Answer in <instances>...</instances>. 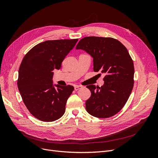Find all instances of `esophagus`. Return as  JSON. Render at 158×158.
<instances>
[{
    "mask_svg": "<svg viewBox=\"0 0 158 158\" xmlns=\"http://www.w3.org/2000/svg\"><path fill=\"white\" fill-rule=\"evenodd\" d=\"M81 88H82V86H81V85H75V86H74V89H75L76 91H77V90H78L79 89H80Z\"/></svg>",
    "mask_w": 158,
    "mask_h": 158,
    "instance_id": "obj_1",
    "label": "esophagus"
}]
</instances>
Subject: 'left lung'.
<instances>
[{"instance_id":"obj_1","label":"left lung","mask_w":158,"mask_h":158,"mask_svg":"<svg viewBox=\"0 0 158 158\" xmlns=\"http://www.w3.org/2000/svg\"><path fill=\"white\" fill-rule=\"evenodd\" d=\"M76 49L88 53L93 58L94 70L105 74L101 88L86 86L91 92L86 111L98 118L114 115L125 106L133 88L135 69L128 50L113 38L95 36L80 40Z\"/></svg>"}]
</instances>
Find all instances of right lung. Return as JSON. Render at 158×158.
Segmentation results:
<instances>
[{
    "instance_id": "1",
    "label": "right lung",
    "mask_w": 158,
    "mask_h": 158,
    "mask_svg": "<svg viewBox=\"0 0 158 158\" xmlns=\"http://www.w3.org/2000/svg\"><path fill=\"white\" fill-rule=\"evenodd\" d=\"M78 39L49 40L37 44L23 57L18 71V88L33 116L52 122L63 115L73 85L53 84V70L74 48Z\"/></svg>"
}]
</instances>
